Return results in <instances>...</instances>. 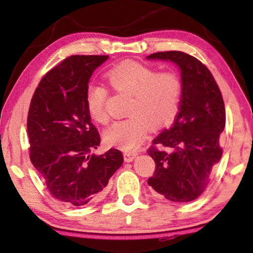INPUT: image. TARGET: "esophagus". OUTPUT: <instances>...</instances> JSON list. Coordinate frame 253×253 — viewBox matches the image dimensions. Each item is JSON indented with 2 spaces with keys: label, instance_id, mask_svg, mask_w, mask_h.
Wrapping results in <instances>:
<instances>
[{
  "label": "esophagus",
  "instance_id": "1",
  "mask_svg": "<svg viewBox=\"0 0 253 253\" xmlns=\"http://www.w3.org/2000/svg\"><path fill=\"white\" fill-rule=\"evenodd\" d=\"M137 154L136 153H125L124 154V158H125V162H132L136 158Z\"/></svg>",
  "mask_w": 253,
  "mask_h": 253
}]
</instances>
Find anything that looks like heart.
Instances as JSON below:
<instances>
[{"mask_svg": "<svg viewBox=\"0 0 253 253\" xmlns=\"http://www.w3.org/2000/svg\"><path fill=\"white\" fill-rule=\"evenodd\" d=\"M110 84L119 92L131 96L128 105L130 117L106 128L104 138L113 146L130 151L146 137L149 126L160 128L173 121L182 95V83L173 72L157 74L153 68L135 61H124L107 74ZM108 90L104 84L91 83L85 91V105L92 119L108 122L106 101Z\"/></svg>", "mask_w": 253, "mask_h": 253, "instance_id": "heart-1", "label": "heart"}]
</instances>
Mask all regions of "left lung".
Instances as JSON below:
<instances>
[{
	"label": "left lung",
	"instance_id": "left-lung-1",
	"mask_svg": "<svg viewBox=\"0 0 253 253\" xmlns=\"http://www.w3.org/2000/svg\"><path fill=\"white\" fill-rule=\"evenodd\" d=\"M146 58L173 62L181 72L182 83L179 111L172 127L154 138V146L148 149L156 166L147 183L160 198L191 202L202 194L214 165L221 160L220 134L225 126L223 98L211 72L192 55L166 51Z\"/></svg>",
	"mask_w": 253,
	"mask_h": 253
}]
</instances>
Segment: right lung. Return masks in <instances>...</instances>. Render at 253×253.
Returning <instances> with one entry per match:
<instances>
[{
	"label": "right lung",
	"instance_id": "obj_1",
	"mask_svg": "<svg viewBox=\"0 0 253 253\" xmlns=\"http://www.w3.org/2000/svg\"><path fill=\"white\" fill-rule=\"evenodd\" d=\"M108 55H71L49 71L34 91L28 115L30 160L50 194L81 207L105 194L121 168V151L90 154L100 144L85 105L89 80Z\"/></svg>",
	"mask_w": 253,
	"mask_h": 253
}]
</instances>
